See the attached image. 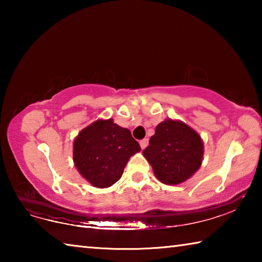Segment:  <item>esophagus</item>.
I'll list each match as a JSON object with an SVG mask.
<instances>
[{"label":"esophagus","instance_id":"1","mask_svg":"<svg viewBox=\"0 0 262 262\" xmlns=\"http://www.w3.org/2000/svg\"><path fill=\"white\" fill-rule=\"evenodd\" d=\"M148 143H149V140H148V139H143V140H141V141H140V145H141V148H142V149L147 148Z\"/></svg>","mask_w":262,"mask_h":262}]
</instances>
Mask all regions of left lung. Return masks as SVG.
Returning <instances> with one entry per match:
<instances>
[{"instance_id": "left-lung-1", "label": "left lung", "mask_w": 262, "mask_h": 262, "mask_svg": "<svg viewBox=\"0 0 262 262\" xmlns=\"http://www.w3.org/2000/svg\"><path fill=\"white\" fill-rule=\"evenodd\" d=\"M205 154L201 136L180 120L158 123L143 156L165 185H179L200 168Z\"/></svg>"}]
</instances>
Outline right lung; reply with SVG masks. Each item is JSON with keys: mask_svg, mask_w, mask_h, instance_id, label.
<instances>
[{"mask_svg": "<svg viewBox=\"0 0 262 262\" xmlns=\"http://www.w3.org/2000/svg\"><path fill=\"white\" fill-rule=\"evenodd\" d=\"M141 151L129 129L98 119L78 133L73 145V159L84 179L97 188H107L121 178L129 158Z\"/></svg>", "mask_w": 262, "mask_h": 262, "instance_id": "add662e5", "label": "right lung"}]
</instances>
